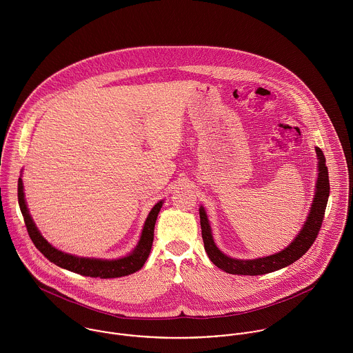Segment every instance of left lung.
Wrapping results in <instances>:
<instances>
[{
	"mask_svg": "<svg viewBox=\"0 0 353 353\" xmlns=\"http://www.w3.org/2000/svg\"><path fill=\"white\" fill-rule=\"evenodd\" d=\"M315 151H316V156L319 160L318 161L319 172H318V181H316V193H315V199L311 205V212L307 217V221L303 225L301 234L283 252L269 255V256H262L258 259H248V261L227 256L225 254L220 252L217 249V246L214 245L206 213L202 206L200 208L203 248L208 252L209 259L217 268H220L221 270L231 273V274H245V276L265 274V273H270V272L283 269V268L294 263L295 261H298L302 255H304L305 252H308V249L315 242V239L319 234V230L322 227L327 199H329V192H330L329 172H327V167L325 164V161H326L325 154L319 148H316Z\"/></svg>",
	"mask_w": 353,
	"mask_h": 353,
	"instance_id": "8db88e82",
	"label": "left lung"
}]
</instances>
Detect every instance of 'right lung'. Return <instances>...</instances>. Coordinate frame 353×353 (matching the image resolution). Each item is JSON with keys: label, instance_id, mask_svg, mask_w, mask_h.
<instances>
[{"label": "right lung", "instance_id": "1", "mask_svg": "<svg viewBox=\"0 0 353 353\" xmlns=\"http://www.w3.org/2000/svg\"><path fill=\"white\" fill-rule=\"evenodd\" d=\"M17 199H19L20 210L23 213L28 235L39 252L59 268L68 269L70 272H74V273H79L83 276L101 277V279H115V277L128 276V274H132V273L140 270L144 266V263L151 252L154 223H156L157 214L160 212V208L163 205V202L160 201L152 208V210L147 217L140 242H139L137 248L134 249V252L129 254L128 256H123L119 259L107 261V259H94V258H80V256H74V255H70L66 252H59L55 248H52L50 243L41 235V232L35 227V223L32 221V219L28 213L26 200H24L21 178H19V183H17Z\"/></svg>", "mask_w": 353, "mask_h": 353}]
</instances>
